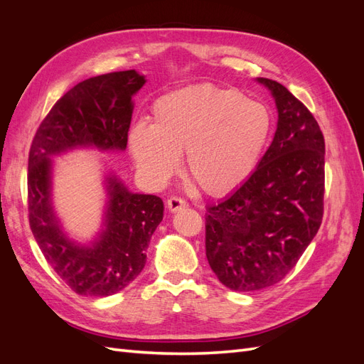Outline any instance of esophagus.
I'll list each match as a JSON object with an SVG mask.
<instances>
[{"label": "esophagus", "instance_id": "obj_1", "mask_svg": "<svg viewBox=\"0 0 364 364\" xmlns=\"http://www.w3.org/2000/svg\"><path fill=\"white\" fill-rule=\"evenodd\" d=\"M186 206H188V203H186L183 199H181V197H178V196H171L170 199L167 200V208H168V211H171V213L181 211V209H185Z\"/></svg>", "mask_w": 364, "mask_h": 364}]
</instances>
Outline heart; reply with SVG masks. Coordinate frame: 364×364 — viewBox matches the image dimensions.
<instances>
[{"mask_svg": "<svg viewBox=\"0 0 364 364\" xmlns=\"http://www.w3.org/2000/svg\"><path fill=\"white\" fill-rule=\"evenodd\" d=\"M267 106L234 87L197 83L159 97L150 126L130 130L129 150L144 178L162 185L185 153L190 181L214 197L235 191L255 173L272 135Z\"/></svg>", "mask_w": 364, "mask_h": 364, "instance_id": "heart-1", "label": "heart"}]
</instances>
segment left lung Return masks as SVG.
Wrapping results in <instances>:
<instances>
[{
	"label": "left lung",
	"mask_w": 364,
	"mask_h": 364,
	"mask_svg": "<svg viewBox=\"0 0 364 364\" xmlns=\"http://www.w3.org/2000/svg\"><path fill=\"white\" fill-rule=\"evenodd\" d=\"M272 92L278 127L247 182L206 208V258L235 291L279 282L299 261L323 217L325 139L316 118L281 83Z\"/></svg>",
	"instance_id": "obj_1"
}]
</instances>
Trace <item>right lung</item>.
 <instances>
[{
  "label": "right lung",
  "mask_w": 364,
  "mask_h": 364,
  "mask_svg": "<svg viewBox=\"0 0 364 364\" xmlns=\"http://www.w3.org/2000/svg\"><path fill=\"white\" fill-rule=\"evenodd\" d=\"M146 83L135 70L77 83L43 118L28 153V222L39 249L77 294L111 296L146 266L150 238L164 217L158 196L130 193L117 176L106 178L107 208L102 234L82 246L63 234L51 206V156L75 147L124 150L134 97Z\"/></svg>",
  "instance_id": "add662e5"
}]
</instances>
